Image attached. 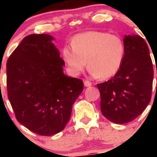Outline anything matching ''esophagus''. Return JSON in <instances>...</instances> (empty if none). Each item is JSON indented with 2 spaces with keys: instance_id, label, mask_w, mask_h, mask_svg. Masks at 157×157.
Wrapping results in <instances>:
<instances>
[{
  "instance_id": "1",
  "label": "esophagus",
  "mask_w": 157,
  "mask_h": 157,
  "mask_svg": "<svg viewBox=\"0 0 157 157\" xmlns=\"http://www.w3.org/2000/svg\"><path fill=\"white\" fill-rule=\"evenodd\" d=\"M92 84H93V83H92L90 81V80H85V81H84V86H86V87H88V86H91Z\"/></svg>"
}]
</instances>
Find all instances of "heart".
Returning a JSON list of instances; mask_svg holds the SVG:
<instances>
[{"label": "heart", "mask_w": 157, "mask_h": 157, "mask_svg": "<svg viewBox=\"0 0 157 157\" xmlns=\"http://www.w3.org/2000/svg\"><path fill=\"white\" fill-rule=\"evenodd\" d=\"M71 48L64 47L62 58L72 75L81 74L86 67L93 76L105 80L119 71L125 55V46L119 36L89 31L74 36Z\"/></svg>", "instance_id": "heart-1"}]
</instances>
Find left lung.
I'll use <instances>...</instances> for the list:
<instances>
[{
    "instance_id": "obj_1",
    "label": "left lung",
    "mask_w": 157,
    "mask_h": 157,
    "mask_svg": "<svg viewBox=\"0 0 157 157\" xmlns=\"http://www.w3.org/2000/svg\"><path fill=\"white\" fill-rule=\"evenodd\" d=\"M124 43L125 55L119 71L97 84L102 114L116 124L138 117L150 102L153 87V63L147 42L137 35H129L124 36Z\"/></svg>"
}]
</instances>
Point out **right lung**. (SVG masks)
<instances>
[{"mask_svg":"<svg viewBox=\"0 0 157 157\" xmlns=\"http://www.w3.org/2000/svg\"><path fill=\"white\" fill-rule=\"evenodd\" d=\"M47 34L26 36L7 62V96L17 121L42 136L65 128L83 92L80 79L63 73L64 61Z\"/></svg>","mask_w":157,"mask_h":157,"instance_id":"1","label":"right lung"}]
</instances>
